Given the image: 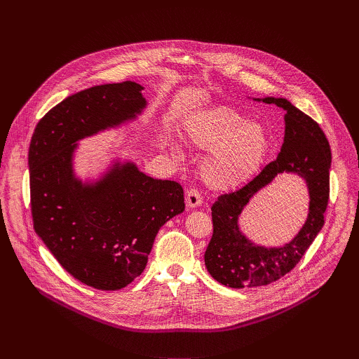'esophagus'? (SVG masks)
<instances>
[{
  "instance_id": "esophagus-1",
  "label": "esophagus",
  "mask_w": 359,
  "mask_h": 359,
  "mask_svg": "<svg viewBox=\"0 0 359 359\" xmlns=\"http://www.w3.org/2000/svg\"><path fill=\"white\" fill-rule=\"evenodd\" d=\"M201 203H203V196H201V193H200L197 189L190 187V189L186 191V204H187V208H190V209L197 208V206H200Z\"/></svg>"
}]
</instances>
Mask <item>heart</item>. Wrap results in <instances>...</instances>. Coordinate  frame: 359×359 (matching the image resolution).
<instances>
[{
	"label": "heart",
	"mask_w": 359,
	"mask_h": 359,
	"mask_svg": "<svg viewBox=\"0 0 359 359\" xmlns=\"http://www.w3.org/2000/svg\"><path fill=\"white\" fill-rule=\"evenodd\" d=\"M187 142L212 151L203 163V179L213 189H231L263 163L270 139L266 129L231 108L217 107L193 114L184 126Z\"/></svg>",
	"instance_id": "1"
}]
</instances>
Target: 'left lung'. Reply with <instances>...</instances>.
Wrapping results in <instances>:
<instances>
[{"label":"left lung","instance_id":"1","mask_svg":"<svg viewBox=\"0 0 359 359\" xmlns=\"http://www.w3.org/2000/svg\"><path fill=\"white\" fill-rule=\"evenodd\" d=\"M285 111V136L280 155L241 189L220 194L212 206L213 236L204 263L215 280L231 288L262 287L288 274L302 259L325 223L330 198L331 149L320 125L284 97H264ZM297 172L311 193V213L292 242L266 249L247 241L236 220L248 200L278 173Z\"/></svg>","mask_w":359,"mask_h":359}]
</instances>
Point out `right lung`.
Returning a JSON list of instances; mask_svg holds the SVG:
<instances>
[{"mask_svg":"<svg viewBox=\"0 0 359 359\" xmlns=\"http://www.w3.org/2000/svg\"><path fill=\"white\" fill-rule=\"evenodd\" d=\"M142 89L125 81L71 95L36 123L29 143L34 230L72 277L104 291L140 276L161 227L184 210L177 182L133 163H116L95 184L74 177V143L133 119L146 105Z\"/></svg>","mask_w":359,"mask_h":359,"instance_id":"1","label":"right lung"}]
</instances>
